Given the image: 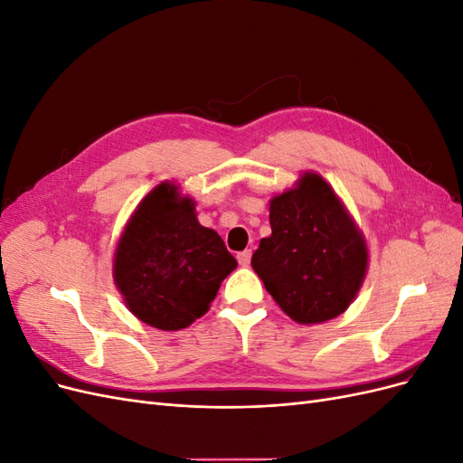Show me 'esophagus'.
<instances>
[{"label": "esophagus", "mask_w": 463, "mask_h": 463, "mask_svg": "<svg viewBox=\"0 0 463 463\" xmlns=\"http://www.w3.org/2000/svg\"><path fill=\"white\" fill-rule=\"evenodd\" d=\"M250 255H253V253H250V249H245V250H241L240 255H237V260H240L241 266H249L250 264Z\"/></svg>", "instance_id": "1"}]
</instances>
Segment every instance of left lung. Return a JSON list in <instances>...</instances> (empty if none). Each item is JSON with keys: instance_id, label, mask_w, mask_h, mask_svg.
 <instances>
[{"instance_id": "1", "label": "left lung", "mask_w": 463, "mask_h": 463, "mask_svg": "<svg viewBox=\"0 0 463 463\" xmlns=\"http://www.w3.org/2000/svg\"><path fill=\"white\" fill-rule=\"evenodd\" d=\"M272 233L250 264L291 320L320 325L354 303L369 269V249L338 194L317 172L270 199Z\"/></svg>"}]
</instances>
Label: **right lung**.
Returning a JSON list of instances; mask_svg holds the SVG:
<instances>
[{
  "label": "right lung",
  "instance_id": "right-lung-1",
  "mask_svg": "<svg viewBox=\"0 0 463 463\" xmlns=\"http://www.w3.org/2000/svg\"><path fill=\"white\" fill-rule=\"evenodd\" d=\"M189 194L162 181L137 204L114 250L116 288L128 309L158 330L201 318L237 260L222 237L197 220Z\"/></svg>",
  "mask_w": 463,
  "mask_h": 463
}]
</instances>
